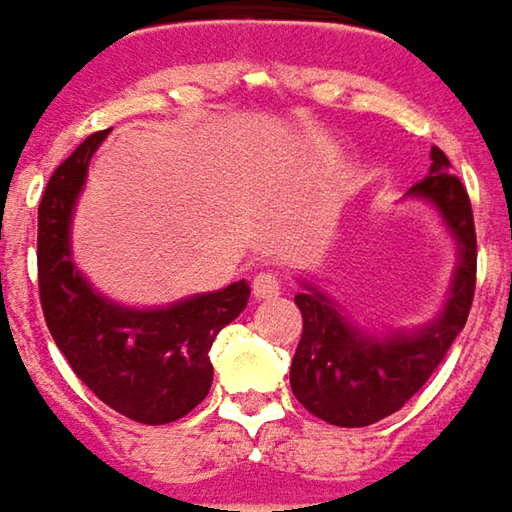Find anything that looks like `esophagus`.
<instances>
[{
    "label": "esophagus",
    "instance_id": "obj_1",
    "mask_svg": "<svg viewBox=\"0 0 512 512\" xmlns=\"http://www.w3.org/2000/svg\"><path fill=\"white\" fill-rule=\"evenodd\" d=\"M252 294H255V300H272V297H277V294H280V280H277V274H257L255 283H252Z\"/></svg>",
    "mask_w": 512,
    "mask_h": 512
}]
</instances>
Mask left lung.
Listing matches in <instances>:
<instances>
[{
  "mask_svg": "<svg viewBox=\"0 0 512 512\" xmlns=\"http://www.w3.org/2000/svg\"><path fill=\"white\" fill-rule=\"evenodd\" d=\"M405 201L436 209L456 249L448 294L428 323L414 328H365L314 280L300 277L294 294L303 337L291 360V391L317 419L337 428H365L399 408L428 382L465 328L476 289V229L462 181L450 175L442 150H431V172Z\"/></svg>",
  "mask_w": 512,
  "mask_h": 512,
  "instance_id": "left-lung-1",
  "label": "left lung"
}]
</instances>
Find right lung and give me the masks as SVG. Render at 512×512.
<instances>
[{
  "instance_id": "obj_1",
  "label": "right lung",
  "mask_w": 512,
  "mask_h": 512,
  "mask_svg": "<svg viewBox=\"0 0 512 512\" xmlns=\"http://www.w3.org/2000/svg\"><path fill=\"white\" fill-rule=\"evenodd\" d=\"M110 130L81 141L47 181L39 203V297L47 328L76 377L104 405L141 425H167L201 405L212 388L209 348L249 303L238 280L167 306H124L73 260V212L90 158Z\"/></svg>"
}]
</instances>
